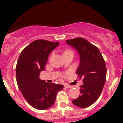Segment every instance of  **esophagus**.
Here are the masks:
<instances>
[{"mask_svg": "<svg viewBox=\"0 0 123 123\" xmlns=\"http://www.w3.org/2000/svg\"><path fill=\"white\" fill-rule=\"evenodd\" d=\"M64 87H65V88H71L72 86L71 85H67V84H65L64 85Z\"/></svg>", "mask_w": 123, "mask_h": 123, "instance_id": "1", "label": "esophagus"}]
</instances>
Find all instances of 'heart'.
Listing matches in <instances>:
<instances>
[{
  "label": "heart",
  "instance_id": "obj_1",
  "mask_svg": "<svg viewBox=\"0 0 123 123\" xmlns=\"http://www.w3.org/2000/svg\"><path fill=\"white\" fill-rule=\"evenodd\" d=\"M72 52V51L71 50H66L65 52H64V54H66V53H67V52Z\"/></svg>",
  "mask_w": 123,
  "mask_h": 123
}]
</instances>
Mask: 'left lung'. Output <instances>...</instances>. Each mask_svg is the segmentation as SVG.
Here are the masks:
<instances>
[{
    "mask_svg": "<svg viewBox=\"0 0 123 123\" xmlns=\"http://www.w3.org/2000/svg\"><path fill=\"white\" fill-rule=\"evenodd\" d=\"M67 43L75 48L80 56V63L76 71L78 77L83 78L80 95L72 102L75 106L86 108L99 97L105 83L106 67L98 48L83 38L66 40Z\"/></svg>",
    "mask_w": 123,
    "mask_h": 123,
    "instance_id": "obj_1",
    "label": "left lung"
}]
</instances>
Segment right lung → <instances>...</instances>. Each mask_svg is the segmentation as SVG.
Returning a JSON list of instances; mask_svg holds the SVG:
<instances>
[{"label": "right lung", "instance_id": "right-lung-1", "mask_svg": "<svg viewBox=\"0 0 123 123\" xmlns=\"http://www.w3.org/2000/svg\"><path fill=\"white\" fill-rule=\"evenodd\" d=\"M59 42L36 40L20 54L16 65L18 87L27 102L37 110H46L54 105L56 93L64 87L59 84L49 83L39 78L45 68L48 56Z\"/></svg>", "mask_w": 123, "mask_h": 123}]
</instances>
